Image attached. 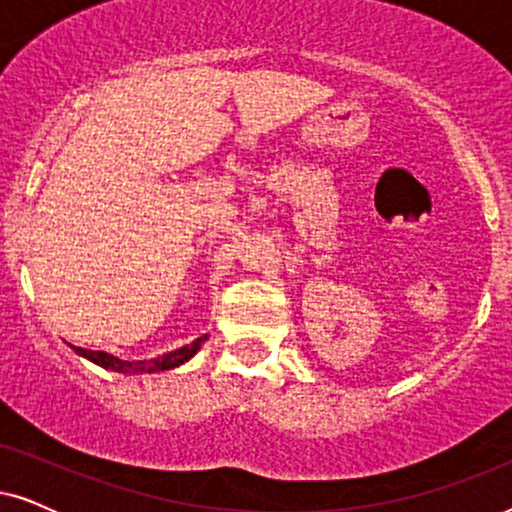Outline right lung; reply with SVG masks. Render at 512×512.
I'll return each instance as SVG.
<instances>
[{"mask_svg": "<svg viewBox=\"0 0 512 512\" xmlns=\"http://www.w3.org/2000/svg\"><path fill=\"white\" fill-rule=\"evenodd\" d=\"M207 340V335H202V338L193 340L191 345L186 347H179L174 349V352H167L163 356H156V359H149V361H123L118 359L114 354H107V352H93V349H83V347H74L76 354L83 356V359L93 361L95 366L100 368H107V370H114V373H123V375H146V373H160V370H172L181 366V363H186L188 359H193L195 354L200 352L202 342Z\"/></svg>", "mask_w": 512, "mask_h": 512, "instance_id": "1", "label": "right lung"}]
</instances>
